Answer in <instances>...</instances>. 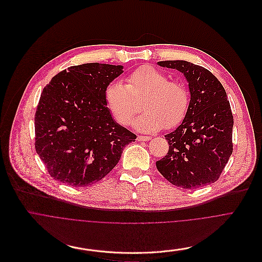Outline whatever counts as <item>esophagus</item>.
Segmentation results:
<instances>
[{"instance_id": "obj_1", "label": "esophagus", "mask_w": 262, "mask_h": 262, "mask_svg": "<svg viewBox=\"0 0 262 262\" xmlns=\"http://www.w3.org/2000/svg\"><path fill=\"white\" fill-rule=\"evenodd\" d=\"M150 136H143V135H139V136H137V139L139 140V141H148V140H150Z\"/></svg>"}]
</instances>
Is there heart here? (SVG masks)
<instances>
[{
  "instance_id": "1",
  "label": "heart",
  "mask_w": 262,
  "mask_h": 262,
  "mask_svg": "<svg viewBox=\"0 0 262 262\" xmlns=\"http://www.w3.org/2000/svg\"><path fill=\"white\" fill-rule=\"evenodd\" d=\"M106 105L121 125L133 126L140 132H156L162 128L177 127L185 119L190 104V95L182 82L168 77L151 66H141L127 78L126 84L114 81L104 93Z\"/></svg>"
}]
</instances>
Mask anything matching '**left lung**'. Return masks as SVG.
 Masks as SVG:
<instances>
[{
  "label": "left lung",
  "instance_id": "8db88e82",
  "mask_svg": "<svg viewBox=\"0 0 262 262\" xmlns=\"http://www.w3.org/2000/svg\"><path fill=\"white\" fill-rule=\"evenodd\" d=\"M177 69L189 83L188 113L182 124L166 134L169 149L156 162L157 169L172 185L198 189L216 182L232 154L233 117L227 94L207 69L187 61H162Z\"/></svg>",
  "mask_w": 262,
  "mask_h": 262
}]
</instances>
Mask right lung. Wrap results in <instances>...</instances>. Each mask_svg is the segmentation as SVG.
Returning a JSON list of instances; mask_svg holds the SVG:
<instances>
[{"instance_id": "obj_1", "label": "right lung", "mask_w": 262, "mask_h": 262, "mask_svg": "<svg viewBox=\"0 0 262 262\" xmlns=\"http://www.w3.org/2000/svg\"><path fill=\"white\" fill-rule=\"evenodd\" d=\"M123 66L88 63L69 67L43 89L35 114V147L48 173L72 186L101 181L119 163L136 135L106 106V86Z\"/></svg>"}]
</instances>
